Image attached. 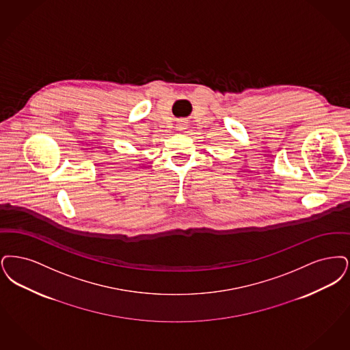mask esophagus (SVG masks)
Segmentation results:
<instances>
[{"mask_svg":"<svg viewBox=\"0 0 350 350\" xmlns=\"http://www.w3.org/2000/svg\"><path fill=\"white\" fill-rule=\"evenodd\" d=\"M176 128H178V131H184V129H187V124H185V122L180 120V122H178Z\"/></svg>","mask_w":350,"mask_h":350,"instance_id":"34e87169","label":"esophagus"}]
</instances>
